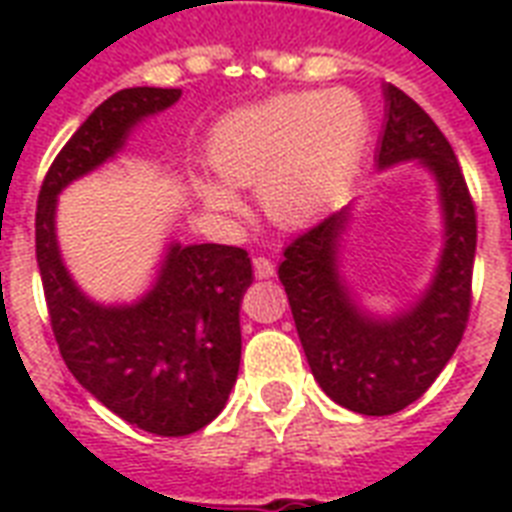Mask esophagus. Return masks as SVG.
I'll return each mask as SVG.
<instances>
[{"label": "esophagus", "instance_id": "34e87169", "mask_svg": "<svg viewBox=\"0 0 512 512\" xmlns=\"http://www.w3.org/2000/svg\"><path fill=\"white\" fill-rule=\"evenodd\" d=\"M252 268H255L257 279H271L273 271H276L268 257H255V260H252Z\"/></svg>", "mask_w": 512, "mask_h": 512}]
</instances>
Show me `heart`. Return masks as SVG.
Masks as SVG:
<instances>
[{
	"instance_id": "heart-1",
	"label": "heart",
	"mask_w": 512,
	"mask_h": 512,
	"mask_svg": "<svg viewBox=\"0 0 512 512\" xmlns=\"http://www.w3.org/2000/svg\"><path fill=\"white\" fill-rule=\"evenodd\" d=\"M366 108L348 90L289 92L225 116L209 138V164L224 180H199L204 204L236 212L231 185H256L281 225L305 223L348 175L364 146Z\"/></svg>"
}]
</instances>
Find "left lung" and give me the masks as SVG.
I'll list each match as a JSON object with an SVG mask.
<instances>
[{
    "label": "left lung",
    "mask_w": 512,
    "mask_h": 512,
    "mask_svg": "<svg viewBox=\"0 0 512 512\" xmlns=\"http://www.w3.org/2000/svg\"><path fill=\"white\" fill-rule=\"evenodd\" d=\"M420 162L436 177L444 252L425 295L380 319L353 300L340 276L342 207L300 233L279 265L295 327L324 393L350 412L385 417L417 401L452 358L468 327L476 260V207L449 140L406 92L385 84V130L377 167Z\"/></svg>",
    "instance_id": "left-lung-1"
}]
</instances>
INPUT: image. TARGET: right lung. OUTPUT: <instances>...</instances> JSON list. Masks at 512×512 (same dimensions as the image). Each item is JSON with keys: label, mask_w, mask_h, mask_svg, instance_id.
<instances>
[{"label": "right lung", "mask_w": 512, "mask_h": 512, "mask_svg": "<svg viewBox=\"0 0 512 512\" xmlns=\"http://www.w3.org/2000/svg\"><path fill=\"white\" fill-rule=\"evenodd\" d=\"M177 98L180 90L130 87L103 100L60 148L36 204V263L68 372L100 404L156 436H188L223 412L239 374V308L252 260L241 247L170 244L138 303H92L60 257L55 204L68 183L108 162L135 124Z\"/></svg>", "instance_id": "add662e5"}]
</instances>
